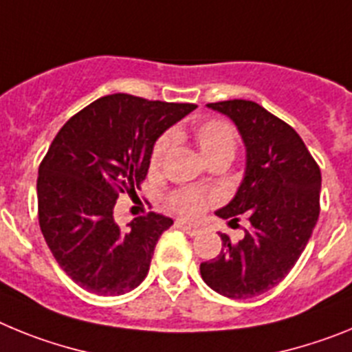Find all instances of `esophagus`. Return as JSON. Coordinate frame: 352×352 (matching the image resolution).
<instances>
[{"instance_id": "obj_1", "label": "esophagus", "mask_w": 352, "mask_h": 352, "mask_svg": "<svg viewBox=\"0 0 352 352\" xmlns=\"http://www.w3.org/2000/svg\"><path fill=\"white\" fill-rule=\"evenodd\" d=\"M176 226H178V229H182V231L186 232L188 236H197L199 232H201L199 226H195V223H188V222H185V220H179V222H176Z\"/></svg>"}]
</instances>
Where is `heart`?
<instances>
[{
	"label": "heart",
	"mask_w": 352,
	"mask_h": 352,
	"mask_svg": "<svg viewBox=\"0 0 352 352\" xmlns=\"http://www.w3.org/2000/svg\"><path fill=\"white\" fill-rule=\"evenodd\" d=\"M183 132L179 129L173 130V132L164 133L157 142H155L153 149H151V157H149V164L151 169H158L164 164L166 157L173 149L174 141L182 139ZM194 139L197 144L199 151L206 158V162L213 160V158H229L232 160L236 153V132L227 121L223 120H206L201 121L194 129ZM208 203V195L201 194L197 190H185L174 192L170 195V204L178 213L185 214V217H197L199 213H203Z\"/></svg>",
	"instance_id": "heart-1"
}]
</instances>
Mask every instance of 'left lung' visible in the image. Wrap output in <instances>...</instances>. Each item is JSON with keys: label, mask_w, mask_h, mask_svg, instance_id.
Listing matches in <instances>:
<instances>
[{"label": "left lung", "mask_w": 352, "mask_h": 352, "mask_svg": "<svg viewBox=\"0 0 352 352\" xmlns=\"http://www.w3.org/2000/svg\"><path fill=\"white\" fill-rule=\"evenodd\" d=\"M208 107L231 118L247 149L243 182L217 214L232 223L247 213L250 226L238 243L220 234L222 250L201 263V276L222 296L247 300L284 280L300 259L319 219L321 169L296 130L256 102Z\"/></svg>", "instance_id": "8db88e82"}]
</instances>
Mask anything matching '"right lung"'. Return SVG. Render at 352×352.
I'll list each match as a JSON object with an SVG mask.
<instances>
[{
    "label": "right lung",
    "instance_id": "obj_1",
    "mask_svg": "<svg viewBox=\"0 0 352 352\" xmlns=\"http://www.w3.org/2000/svg\"><path fill=\"white\" fill-rule=\"evenodd\" d=\"M195 107L114 93L72 116L49 146L36 179L38 223L61 270L82 289L120 296L146 278L173 220L149 211L121 229L114 204L120 194H135L157 139Z\"/></svg>",
    "mask_w": 352,
    "mask_h": 352
}]
</instances>
